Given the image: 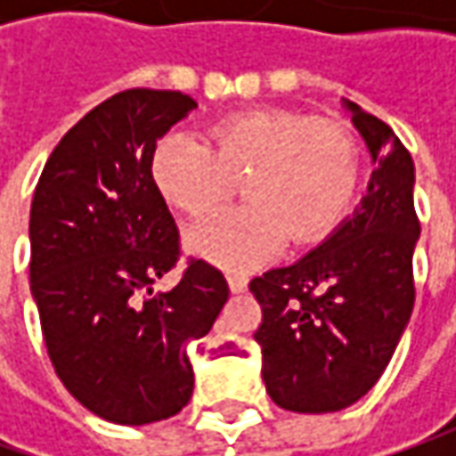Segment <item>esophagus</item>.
<instances>
[{
    "instance_id": "34e87169",
    "label": "esophagus",
    "mask_w": 456,
    "mask_h": 456,
    "mask_svg": "<svg viewBox=\"0 0 456 456\" xmlns=\"http://www.w3.org/2000/svg\"><path fill=\"white\" fill-rule=\"evenodd\" d=\"M228 287H231L233 294H240V291L248 289V279L240 276V273H231V276H228Z\"/></svg>"
}]
</instances>
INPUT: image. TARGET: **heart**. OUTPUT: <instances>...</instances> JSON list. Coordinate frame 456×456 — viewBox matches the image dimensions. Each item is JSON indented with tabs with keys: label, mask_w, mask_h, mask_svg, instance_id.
I'll use <instances>...</instances> for the list:
<instances>
[{
	"label": "heart",
	"mask_w": 456,
	"mask_h": 456,
	"mask_svg": "<svg viewBox=\"0 0 456 456\" xmlns=\"http://www.w3.org/2000/svg\"><path fill=\"white\" fill-rule=\"evenodd\" d=\"M151 180L172 208L205 216L240 180L246 200L187 231V248L228 272H248L289 238L327 236L358 187V147L338 121L289 109L233 114L202 139L172 132L151 151Z\"/></svg>",
	"instance_id": "1"
}]
</instances>
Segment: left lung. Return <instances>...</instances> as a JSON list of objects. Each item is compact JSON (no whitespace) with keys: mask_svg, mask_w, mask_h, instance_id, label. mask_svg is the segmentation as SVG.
I'll use <instances>...</instances> for the list:
<instances>
[{"mask_svg":"<svg viewBox=\"0 0 456 456\" xmlns=\"http://www.w3.org/2000/svg\"><path fill=\"white\" fill-rule=\"evenodd\" d=\"M373 159L368 195L317 248L248 284L264 320L261 376L276 406L330 413L383 376L413 309V159L394 129L345 101Z\"/></svg>","mask_w":456,"mask_h":456,"instance_id":"8db88e82","label":"left lung"}]
</instances>
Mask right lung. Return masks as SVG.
<instances>
[{"label":"right lung","mask_w":456,"mask_h":456,"mask_svg":"<svg viewBox=\"0 0 456 456\" xmlns=\"http://www.w3.org/2000/svg\"><path fill=\"white\" fill-rule=\"evenodd\" d=\"M198 103L132 88L98 103L53 150L29 208V289L53 368L88 411L124 427L187 406V345L228 302L225 276L190 258L169 291L180 233L151 180V151Z\"/></svg>","instance_id":"obj_1"}]
</instances>
